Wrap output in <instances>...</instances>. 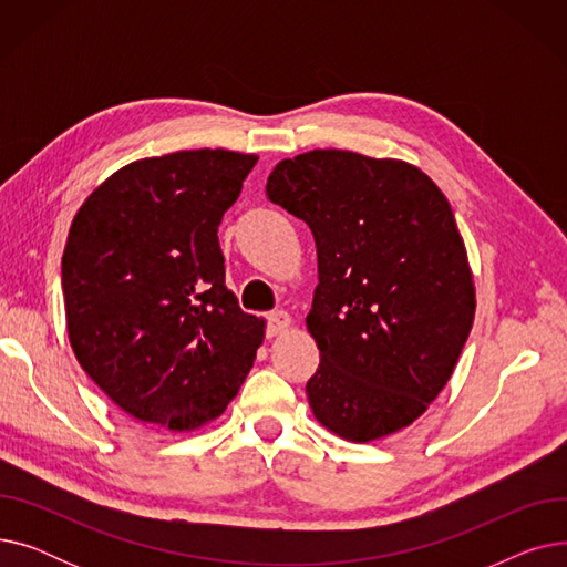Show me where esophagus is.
<instances>
[{"label":"esophagus","mask_w":567,"mask_h":567,"mask_svg":"<svg viewBox=\"0 0 567 567\" xmlns=\"http://www.w3.org/2000/svg\"><path fill=\"white\" fill-rule=\"evenodd\" d=\"M291 323H293V321H291L289 312H285V310L271 312V315H268V336H271V338L282 336L285 331L291 329Z\"/></svg>","instance_id":"34e87169"}]
</instances>
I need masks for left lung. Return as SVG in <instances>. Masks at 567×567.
Returning a JSON list of instances; mask_svg holds the SVG:
<instances>
[{"label": "left lung", "instance_id": "left-lung-1", "mask_svg": "<svg viewBox=\"0 0 567 567\" xmlns=\"http://www.w3.org/2000/svg\"><path fill=\"white\" fill-rule=\"evenodd\" d=\"M266 195L308 223L317 280L306 393L319 425L351 443L409 427L453 377L475 285L453 208L398 158L312 148L280 161Z\"/></svg>", "mask_w": 567, "mask_h": 567}]
</instances>
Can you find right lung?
<instances>
[{"mask_svg": "<svg viewBox=\"0 0 567 567\" xmlns=\"http://www.w3.org/2000/svg\"><path fill=\"white\" fill-rule=\"evenodd\" d=\"M257 161L229 148L133 161L71 223L62 259L71 349L142 423L208 425L255 363L266 321L225 285L218 225Z\"/></svg>", "mask_w": 567, "mask_h": 567, "instance_id": "obj_1", "label": "right lung"}]
</instances>
